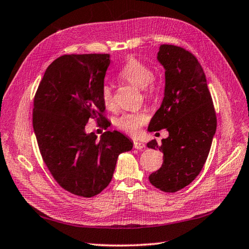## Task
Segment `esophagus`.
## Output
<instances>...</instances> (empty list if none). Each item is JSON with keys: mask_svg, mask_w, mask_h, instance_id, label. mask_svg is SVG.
<instances>
[{"mask_svg": "<svg viewBox=\"0 0 249 249\" xmlns=\"http://www.w3.org/2000/svg\"><path fill=\"white\" fill-rule=\"evenodd\" d=\"M133 146H134L135 149H142V148H144V147H145V144L143 143V142L134 141L133 142Z\"/></svg>", "mask_w": 249, "mask_h": 249, "instance_id": "34e87169", "label": "esophagus"}]
</instances>
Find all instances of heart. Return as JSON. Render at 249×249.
Listing matches in <instances>:
<instances>
[{
	"label": "heart",
	"instance_id": "b5f03b06",
	"mask_svg": "<svg viewBox=\"0 0 249 249\" xmlns=\"http://www.w3.org/2000/svg\"><path fill=\"white\" fill-rule=\"evenodd\" d=\"M153 70L148 64L142 62L141 60L134 57H130L120 70L119 76L125 82L135 86L143 90L147 98L155 95L158 90L155 77L153 76ZM101 99L107 108L114 107V95L110 86L105 84L101 90ZM148 117L145 113H124L115 120V124L118 129L123 130L131 135L139 133L141 126L143 125Z\"/></svg>",
	"mask_w": 249,
	"mask_h": 249
}]
</instances>
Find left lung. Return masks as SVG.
I'll list each match as a JSON object with an SVG mask.
<instances>
[{
  "instance_id": "obj_1",
  "label": "left lung",
  "mask_w": 249,
  "mask_h": 249,
  "mask_svg": "<svg viewBox=\"0 0 249 249\" xmlns=\"http://www.w3.org/2000/svg\"><path fill=\"white\" fill-rule=\"evenodd\" d=\"M157 59L164 68V95L151 118L150 132L166 129L169 136L158 145L147 143L163 154L160 169L149 181L164 192L188 186L199 175L209 156L217 119L205 74L199 61L184 48L161 45Z\"/></svg>"
}]
</instances>
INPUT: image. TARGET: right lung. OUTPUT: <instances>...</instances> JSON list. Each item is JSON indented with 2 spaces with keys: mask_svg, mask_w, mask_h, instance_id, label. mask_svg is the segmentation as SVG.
I'll return each mask as SVG.
<instances>
[{
  "mask_svg": "<svg viewBox=\"0 0 249 249\" xmlns=\"http://www.w3.org/2000/svg\"><path fill=\"white\" fill-rule=\"evenodd\" d=\"M107 53L64 54L47 68L34 98L33 129L40 155L55 181L71 194L91 197L108 186L118 156L133 143L118 131L96 140L86 133L89 118L100 117Z\"/></svg>",
  "mask_w": 249,
  "mask_h": 249,
  "instance_id": "add662e5",
  "label": "right lung"
}]
</instances>
